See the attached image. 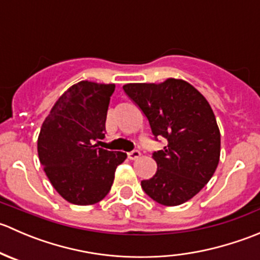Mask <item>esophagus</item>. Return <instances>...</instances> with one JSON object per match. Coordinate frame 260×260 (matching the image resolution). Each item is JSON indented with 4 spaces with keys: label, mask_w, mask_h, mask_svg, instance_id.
<instances>
[{
    "label": "esophagus",
    "mask_w": 260,
    "mask_h": 260,
    "mask_svg": "<svg viewBox=\"0 0 260 260\" xmlns=\"http://www.w3.org/2000/svg\"><path fill=\"white\" fill-rule=\"evenodd\" d=\"M141 156V152L138 149H133V151L128 152V158L129 159H137Z\"/></svg>",
    "instance_id": "esophagus-1"
}]
</instances>
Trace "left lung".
Instances as JSON below:
<instances>
[{"instance_id": "1", "label": "left lung", "mask_w": 260, "mask_h": 260, "mask_svg": "<svg viewBox=\"0 0 260 260\" xmlns=\"http://www.w3.org/2000/svg\"><path fill=\"white\" fill-rule=\"evenodd\" d=\"M124 93L143 112L152 135L167 140L153 152V177L141 182L156 203L176 206L192 199L210 181L220 158V131L210 104L187 81L123 85Z\"/></svg>"}]
</instances>
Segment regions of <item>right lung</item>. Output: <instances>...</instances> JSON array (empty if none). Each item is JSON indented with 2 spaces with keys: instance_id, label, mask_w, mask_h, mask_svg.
I'll list each match as a JSON object with an SVG mask.
<instances>
[{
  "instance_id": "1",
  "label": "right lung",
  "mask_w": 260,
  "mask_h": 260,
  "mask_svg": "<svg viewBox=\"0 0 260 260\" xmlns=\"http://www.w3.org/2000/svg\"><path fill=\"white\" fill-rule=\"evenodd\" d=\"M114 84L79 81L50 111L38 140L39 159L61 198L75 205H93L108 195L118 165L127 154L99 148Z\"/></svg>"
}]
</instances>
